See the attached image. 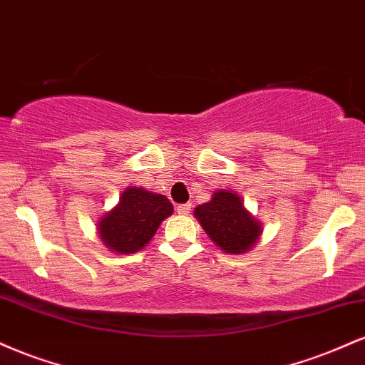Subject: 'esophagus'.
<instances>
[{
	"label": "esophagus",
	"instance_id": "obj_1",
	"mask_svg": "<svg viewBox=\"0 0 365 365\" xmlns=\"http://www.w3.org/2000/svg\"><path fill=\"white\" fill-rule=\"evenodd\" d=\"M177 211L178 215H188L190 212V204H180V206H177Z\"/></svg>",
	"mask_w": 365,
	"mask_h": 365
}]
</instances>
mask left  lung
<instances>
[{
    "instance_id": "1",
    "label": "left lung",
    "mask_w": 365,
    "mask_h": 365,
    "mask_svg": "<svg viewBox=\"0 0 365 365\" xmlns=\"http://www.w3.org/2000/svg\"><path fill=\"white\" fill-rule=\"evenodd\" d=\"M194 216L209 238L226 254H245L257 244L262 233L261 223L232 190L215 192L209 202L195 207Z\"/></svg>"
}]
</instances>
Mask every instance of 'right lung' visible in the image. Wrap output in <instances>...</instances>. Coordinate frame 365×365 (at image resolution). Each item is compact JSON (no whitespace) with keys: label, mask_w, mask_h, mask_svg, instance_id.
<instances>
[{"label":"right lung","mask_w":365,"mask_h":365,"mask_svg":"<svg viewBox=\"0 0 365 365\" xmlns=\"http://www.w3.org/2000/svg\"><path fill=\"white\" fill-rule=\"evenodd\" d=\"M171 212L173 206L165 195L142 187H128L120 195V202L99 220L98 233L113 252H139Z\"/></svg>","instance_id":"right-lung-1"}]
</instances>
